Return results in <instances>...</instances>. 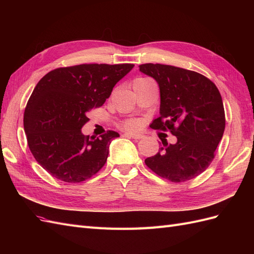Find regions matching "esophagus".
<instances>
[{
  "instance_id": "34e87169",
  "label": "esophagus",
  "mask_w": 254,
  "mask_h": 254,
  "mask_svg": "<svg viewBox=\"0 0 254 254\" xmlns=\"http://www.w3.org/2000/svg\"><path fill=\"white\" fill-rule=\"evenodd\" d=\"M124 135L128 136V137H131V139H134V140H141L144 137V135L140 134V133H125Z\"/></svg>"
}]
</instances>
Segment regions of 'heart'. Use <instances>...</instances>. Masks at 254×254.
Wrapping results in <instances>:
<instances>
[{
  "label": "heart",
  "mask_w": 254,
  "mask_h": 254,
  "mask_svg": "<svg viewBox=\"0 0 254 254\" xmlns=\"http://www.w3.org/2000/svg\"><path fill=\"white\" fill-rule=\"evenodd\" d=\"M143 79H146V78H142V77L136 78V79L133 81V83L136 82V81L143 80ZM122 127L127 129V130H131V131H133V130L139 129V127H140V122L136 121V120H127V121H125L124 123H123Z\"/></svg>",
  "instance_id": "b5f03b06"
}]
</instances>
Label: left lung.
<instances>
[{
  "instance_id": "8db88e82",
  "label": "left lung",
  "mask_w": 254,
  "mask_h": 254,
  "mask_svg": "<svg viewBox=\"0 0 254 254\" xmlns=\"http://www.w3.org/2000/svg\"><path fill=\"white\" fill-rule=\"evenodd\" d=\"M140 71L159 84L160 117L151 128L170 131L175 144L162 142L156 156L145 159L150 170L172 182L203 173L215 157L225 131L222 98L215 83L195 71L160 64H144Z\"/></svg>"
}]
</instances>
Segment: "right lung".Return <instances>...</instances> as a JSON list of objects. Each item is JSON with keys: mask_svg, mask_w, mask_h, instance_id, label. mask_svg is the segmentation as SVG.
Listing matches in <instances>:
<instances>
[{"mask_svg": "<svg viewBox=\"0 0 254 254\" xmlns=\"http://www.w3.org/2000/svg\"><path fill=\"white\" fill-rule=\"evenodd\" d=\"M131 64H83L58 67L37 83L24 111L28 147L36 161L56 179L79 183L97 174L109 155L117 131L83 135L89 111L99 108Z\"/></svg>", "mask_w": 254, "mask_h": 254, "instance_id": "add662e5", "label": "right lung"}]
</instances>
